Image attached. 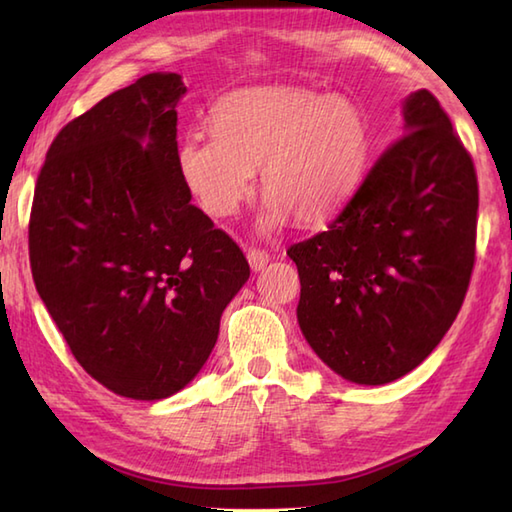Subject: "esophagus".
I'll list each match as a JSON object with an SVG mask.
<instances>
[{
  "instance_id": "34e87169",
  "label": "esophagus",
  "mask_w": 512,
  "mask_h": 512,
  "mask_svg": "<svg viewBox=\"0 0 512 512\" xmlns=\"http://www.w3.org/2000/svg\"><path fill=\"white\" fill-rule=\"evenodd\" d=\"M246 257H248V264L253 270H262L266 264H268V250H262V248H248L246 250Z\"/></svg>"
}]
</instances>
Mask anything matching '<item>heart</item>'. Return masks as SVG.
Returning a JSON list of instances; mask_svg holds the SVG:
<instances>
[{
  "mask_svg": "<svg viewBox=\"0 0 512 512\" xmlns=\"http://www.w3.org/2000/svg\"><path fill=\"white\" fill-rule=\"evenodd\" d=\"M213 134H193L178 169L200 209L233 215L262 167L266 220L321 224L339 213L361 184L372 129L361 107L343 96L303 88H250L215 105Z\"/></svg>",
  "mask_w": 512,
  "mask_h": 512,
  "instance_id": "b5f03b06",
  "label": "heart"
}]
</instances>
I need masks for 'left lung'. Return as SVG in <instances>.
Instances as JSON below:
<instances>
[{"label": "left lung", "instance_id": "left-lung-1", "mask_svg": "<svg viewBox=\"0 0 512 512\" xmlns=\"http://www.w3.org/2000/svg\"><path fill=\"white\" fill-rule=\"evenodd\" d=\"M405 134L323 233L288 248L297 319L321 361L358 385L409 374L449 332L475 264L477 173L429 90L402 103Z\"/></svg>", "mask_w": 512, "mask_h": 512}]
</instances>
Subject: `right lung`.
<instances>
[{
	"label": "right lung",
	"mask_w": 512,
	"mask_h": 512,
	"mask_svg": "<svg viewBox=\"0 0 512 512\" xmlns=\"http://www.w3.org/2000/svg\"><path fill=\"white\" fill-rule=\"evenodd\" d=\"M176 72H151L65 125L28 222L32 279L79 365L160 400L209 358L250 266L191 204L178 169Z\"/></svg>",
	"instance_id": "obj_1"
}]
</instances>
